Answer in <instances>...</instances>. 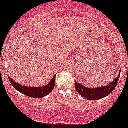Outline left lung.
I'll return each instance as SVG.
<instances>
[{"instance_id": "8db88e82", "label": "left lung", "mask_w": 128, "mask_h": 128, "mask_svg": "<svg viewBox=\"0 0 128 128\" xmlns=\"http://www.w3.org/2000/svg\"><path fill=\"white\" fill-rule=\"evenodd\" d=\"M119 72L118 77H116L110 84L101 87L97 88H88L82 84H81L75 81L74 86L76 91L83 97L88 100H96L106 96H108L114 90L116 86L118 84V80L120 77Z\"/></svg>"}]
</instances>
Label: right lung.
Masks as SVG:
<instances>
[{"label": "right lung", "instance_id": "obj_1", "mask_svg": "<svg viewBox=\"0 0 128 128\" xmlns=\"http://www.w3.org/2000/svg\"><path fill=\"white\" fill-rule=\"evenodd\" d=\"M55 76L56 74L54 76L51 80L49 82V83H48V84H47L46 85L44 86L36 87L26 86L21 85L14 81L12 79L10 78V76H8V79L13 87L24 95L32 98H40L49 94L53 90L54 87L55 86Z\"/></svg>", "mask_w": 128, "mask_h": 128}]
</instances>
